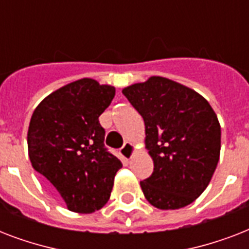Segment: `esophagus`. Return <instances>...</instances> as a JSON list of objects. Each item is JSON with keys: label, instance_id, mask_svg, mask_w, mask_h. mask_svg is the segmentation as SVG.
Segmentation results:
<instances>
[{"label": "esophagus", "instance_id": "obj_1", "mask_svg": "<svg viewBox=\"0 0 249 249\" xmlns=\"http://www.w3.org/2000/svg\"><path fill=\"white\" fill-rule=\"evenodd\" d=\"M134 152H136V147H134V144L130 143V142H126V143L121 147L120 150V155L121 158L125 160V161H129V160L132 159V156L134 155Z\"/></svg>", "mask_w": 249, "mask_h": 249}]
</instances>
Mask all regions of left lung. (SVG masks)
Wrapping results in <instances>:
<instances>
[{"label":"left lung","mask_w":249,"mask_h":249,"mask_svg":"<svg viewBox=\"0 0 249 249\" xmlns=\"http://www.w3.org/2000/svg\"><path fill=\"white\" fill-rule=\"evenodd\" d=\"M143 117L154 172L141 187L150 204L178 209L207 189L220 159L221 126L204 97L173 80L152 76L123 89Z\"/></svg>","instance_id":"1"}]
</instances>
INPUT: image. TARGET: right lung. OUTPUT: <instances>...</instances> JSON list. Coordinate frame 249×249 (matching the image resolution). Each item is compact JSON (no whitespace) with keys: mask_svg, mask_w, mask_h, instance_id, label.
<instances>
[{"mask_svg":"<svg viewBox=\"0 0 249 249\" xmlns=\"http://www.w3.org/2000/svg\"><path fill=\"white\" fill-rule=\"evenodd\" d=\"M113 97V86L80 79L49 94L31 117L27 142L33 169L55 187L72 212L101 209L123 166L105 147L99 124Z\"/></svg>","mask_w":249,"mask_h":249,"instance_id":"right-lung-1","label":"right lung"}]
</instances>
